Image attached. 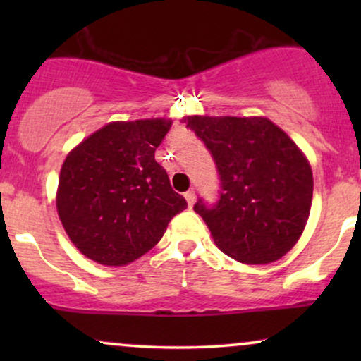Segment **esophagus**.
<instances>
[{"instance_id":"1","label":"esophagus","mask_w":361,"mask_h":361,"mask_svg":"<svg viewBox=\"0 0 361 361\" xmlns=\"http://www.w3.org/2000/svg\"><path fill=\"white\" fill-rule=\"evenodd\" d=\"M185 198H186V202H188V207H193V204H195V192H193V190H188V192L185 193Z\"/></svg>"}]
</instances>
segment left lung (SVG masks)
Masks as SVG:
<instances>
[{"instance_id":"left-lung-1","label":"left lung","mask_w":361,"mask_h":361,"mask_svg":"<svg viewBox=\"0 0 361 361\" xmlns=\"http://www.w3.org/2000/svg\"><path fill=\"white\" fill-rule=\"evenodd\" d=\"M212 154L221 197L202 215L215 244L246 264L280 259L295 246L312 204L307 157L279 126L264 117H185Z\"/></svg>"}]
</instances>
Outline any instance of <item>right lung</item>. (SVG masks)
I'll return each instance as SVG.
<instances>
[{
    "label": "right lung",
    "instance_id": "right-lung-1",
    "mask_svg": "<svg viewBox=\"0 0 361 361\" xmlns=\"http://www.w3.org/2000/svg\"><path fill=\"white\" fill-rule=\"evenodd\" d=\"M171 120L110 122L69 152L61 168L57 214L86 258L122 267L159 243L186 200L156 163Z\"/></svg>",
    "mask_w": 361,
    "mask_h": 361
}]
</instances>
